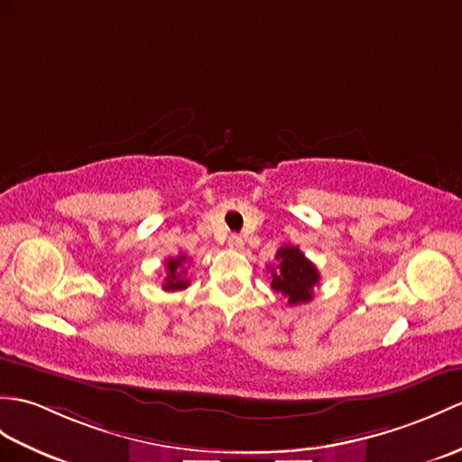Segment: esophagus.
<instances>
[{"mask_svg": "<svg viewBox=\"0 0 462 462\" xmlns=\"http://www.w3.org/2000/svg\"><path fill=\"white\" fill-rule=\"evenodd\" d=\"M228 248L230 250H242L244 248V240L240 238V236H230V238H228Z\"/></svg>", "mask_w": 462, "mask_h": 462, "instance_id": "34e87169", "label": "esophagus"}]
</instances>
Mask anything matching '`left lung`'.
Wrapping results in <instances>:
<instances>
[{
	"mask_svg": "<svg viewBox=\"0 0 462 462\" xmlns=\"http://www.w3.org/2000/svg\"><path fill=\"white\" fill-rule=\"evenodd\" d=\"M277 263L272 270V287L277 293L287 297L289 305L309 303L313 299V289L319 285V270L307 260L297 245L285 244L275 254Z\"/></svg>",
	"mask_w": 462,
	"mask_h": 462,
	"instance_id": "left-lung-1",
	"label": "left lung"
}]
</instances>
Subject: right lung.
Returning <instances> with one entry per match:
<instances>
[{"label":"right lung","instance_id":"right-lung-1","mask_svg":"<svg viewBox=\"0 0 462 462\" xmlns=\"http://www.w3.org/2000/svg\"><path fill=\"white\" fill-rule=\"evenodd\" d=\"M187 255L185 254H179L177 257H169L165 262L167 267V277H165V283L163 289L165 291H180V289H185L189 285L187 280Z\"/></svg>","mask_w":462,"mask_h":462}]
</instances>
